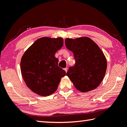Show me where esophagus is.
I'll use <instances>...</instances> for the list:
<instances>
[{"label": "esophagus", "mask_w": 127, "mask_h": 127, "mask_svg": "<svg viewBox=\"0 0 127 127\" xmlns=\"http://www.w3.org/2000/svg\"><path fill=\"white\" fill-rule=\"evenodd\" d=\"M64 70L65 71V72H67V67L65 68V69H64Z\"/></svg>", "instance_id": "1"}]
</instances>
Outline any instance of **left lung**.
<instances>
[{
	"label": "left lung",
	"instance_id": "left-lung-1",
	"mask_svg": "<svg viewBox=\"0 0 127 127\" xmlns=\"http://www.w3.org/2000/svg\"><path fill=\"white\" fill-rule=\"evenodd\" d=\"M66 47L72 51L76 64L66 76L76 89L85 93L95 89L102 82L107 67L106 58L100 47L87 36L66 38Z\"/></svg>",
	"mask_w": 127,
	"mask_h": 127
}]
</instances>
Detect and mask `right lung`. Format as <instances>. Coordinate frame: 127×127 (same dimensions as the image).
<instances>
[{"label":"right lung","mask_w":127,"mask_h":127,"mask_svg":"<svg viewBox=\"0 0 127 127\" xmlns=\"http://www.w3.org/2000/svg\"><path fill=\"white\" fill-rule=\"evenodd\" d=\"M63 45L61 37L37 39L26 50L20 62L25 84L32 92L40 96H49L57 89L66 72L58 66L55 55Z\"/></svg>","instance_id":"right-lung-1"}]
</instances>
